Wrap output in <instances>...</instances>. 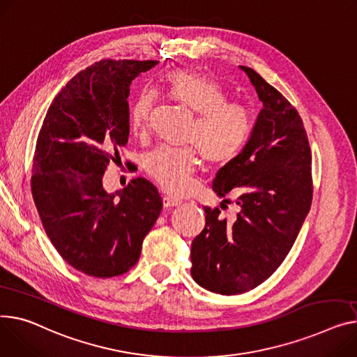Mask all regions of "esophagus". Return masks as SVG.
Here are the masks:
<instances>
[{
    "label": "esophagus",
    "mask_w": 357,
    "mask_h": 357,
    "mask_svg": "<svg viewBox=\"0 0 357 357\" xmlns=\"http://www.w3.org/2000/svg\"><path fill=\"white\" fill-rule=\"evenodd\" d=\"M162 202H163V206H166V208H171V206H178V205H181V201H179L178 198L168 197V195H163Z\"/></svg>",
    "instance_id": "esophagus-1"
}]
</instances>
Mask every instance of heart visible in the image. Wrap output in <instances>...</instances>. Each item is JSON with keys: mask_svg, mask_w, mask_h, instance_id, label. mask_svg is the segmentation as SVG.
Returning <instances> with one entry per match:
<instances>
[{"mask_svg": "<svg viewBox=\"0 0 357 357\" xmlns=\"http://www.w3.org/2000/svg\"><path fill=\"white\" fill-rule=\"evenodd\" d=\"M171 96L197 114L189 142L198 148L209 165H224L240 153L251 130L248 112L227 103L221 86L192 70H175L166 76ZM156 96L151 90L142 91L130 107L129 123L133 132L145 130ZM198 158L194 148L162 146L145 156L148 174L171 194L188 191L189 181L197 169Z\"/></svg>", "mask_w": 357, "mask_h": 357, "instance_id": "heart-1", "label": "heart"}]
</instances>
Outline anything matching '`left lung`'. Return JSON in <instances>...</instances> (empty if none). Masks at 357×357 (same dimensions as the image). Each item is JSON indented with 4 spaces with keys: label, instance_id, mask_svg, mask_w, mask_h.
Instances as JSON below:
<instances>
[{
    "label": "left lung",
    "instance_id": "1",
    "mask_svg": "<svg viewBox=\"0 0 357 357\" xmlns=\"http://www.w3.org/2000/svg\"><path fill=\"white\" fill-rule=\"evenodd\" d=\"M240 68L263 109L241 152L212 182L220 198L235 188L240 211L227 221L218 208L205 206V228L191 247L195 282L224 296L252 290L280 267L313 197L312 152L300 114L257 71Z\"/></svg>",
    "mask_w": 357,
    "mask_h": 357
}]
</instances>
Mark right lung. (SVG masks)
<instances>
[{"mask_svg": "<svg viewBox=\"0 0 357 357\" xmlns=\"http://www.w3.org/2000/svg\"><path fill=\"white\" fill-rule=\"evenodd\" d=\"M159 61L102 60L80 71L54 98L38 133L31 192L57 252L98 278L129 271L162 211L145 178L107 192L103 175L129 137V87ZM122 163V162H121Z\"/></svg>", "mask_w": 357, "mask_h": 357, "instance_id": "right-lung-1", "label": "right lung"}]
</instances>
